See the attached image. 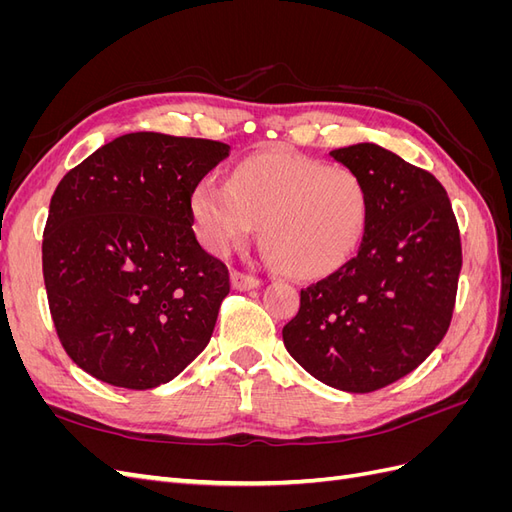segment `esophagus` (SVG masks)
Instances as JSON below:
<instances>
[{"mask_svg":"<svg viewBox=\"0 0 512 512\" xmlns=\"http://www.w3.org/2000/svg\"><path fill=\"white\" fill-rule=\"evenodd\" d=\"M230 284H232V288H235V290H252V288H258L262 282L258 280V277H254V275L235 271V273L230 275Z\"/></svg>","mask_w":512,"mask_h":512,"instance_id":"1","label":"esophagus"}]
</instances>
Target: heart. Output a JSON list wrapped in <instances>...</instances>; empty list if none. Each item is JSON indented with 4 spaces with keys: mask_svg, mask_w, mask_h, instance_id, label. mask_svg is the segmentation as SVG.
Here are the masks:
<instances>
[{
    "mask_svg": "<svg viewBox=\"0 0 512 512\" xmlns=\"http://www.w3.org/2000/svg\"><path fill=\"white\" fill-rule=\"evenodd\" d=\"M192 220L207 250L226 256L260 226L262 256L297 277L337 271L359 247L369 218L361 177L290 153H260L235 166L230 183L200 179Z\"/></svg>",
    "mask_w": 512,
    "mask_h": 512,
    "instance_id": "b5f03b06",
    "label": "heart"
}]
</instances>
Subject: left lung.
I'll return each mask as SVG.
<instances>
[{"instance_id": "8db88e82", "label": "left lung", "mask_w": 512, "mask_h": 512, "mask_svg": "<svg viewBox=\"0 0 512 512\" xmlns=\"http://www.w3.org/2000/svg\"><path fill=\"white\" fill-rule=\"evenodd\" d=\"M329 156L361 177L369 218L359 252L301 290L282 329L307 374L346 393L408 376L451 324L461 271L459 228L440 181L374 143Z\"/></svg>"}]
</instances>
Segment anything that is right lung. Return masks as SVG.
<instances>
[{"label":"right lung","instance_id":"right-lung-1","mask_svg":"<svg viewBox=\"0 0 512 512\" xmlns=\"http://www.w3.org/2000/svg\"><path fill=\"white\" fill-rule=\"evenodd\" d=\"M230 153L205 138L132 132L59 181L42 273L61 346L89 376L156 389L203 352L230 292L194 235V185Z\"/></svg>","mask_w":512,"mask_h":512}]
</instances>
